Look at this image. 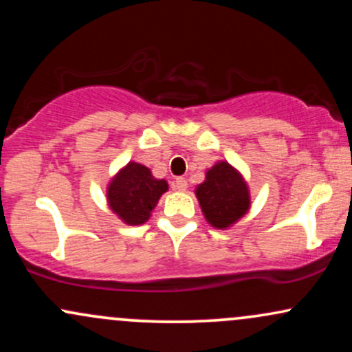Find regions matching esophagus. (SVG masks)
<instances>
[{"label":"esophagus","instance_id":"34e87169","mask_svg":"<svg viewBox=\"0 0 352 352\" xmlns=\"http://www.w3.org/2000/svg\"><path fill=\"white\" fill-rule=\"evenodd\" d=\"M187 179H184V177H177L175 180H173V190H177V192H185L187 190Z\"/></svg>","mask_w":352,"mask_h":352}]
</instances>
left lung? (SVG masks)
Listing matches in <instances>:
<instances>
[{
	"label": "left lung",
	"instance_id": "obj_1",
	"mask_svg": "<svg viewBox=\"0 0 352 352\" xmlns=\"http://www.w3.org/2000/svg\"><path fill=\"white\" fill-rule=\"evenodd\" d=\"M195 195L205 220L213 228L227 230L250 210L248 184L233 165L220 160L208 168L205 180L197 185Z\"/></svg>",
	"mask_w": 352,
	"mask_h": 352
}]
</instances>
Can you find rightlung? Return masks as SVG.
I'll use <instances>...</instances> for the list:
<instances>
[{
  "mask_svg": "<svg viewBox=\"0 0 352 352\" xmlns=\"http://www.w3.org/2000/svg\"><path fill=\"white\" fill-rule=\"evenodd\" d=\"M167 190V180L155 179L151 168L132 160L109 182L107 204L125 225L135 227L151 218Z\"/></svg>",
  "mask_w": 352,
  "mask_h": 352,
  "instance_id": "right-lung-1",
  "label": "right lung"
}]
</instances>
